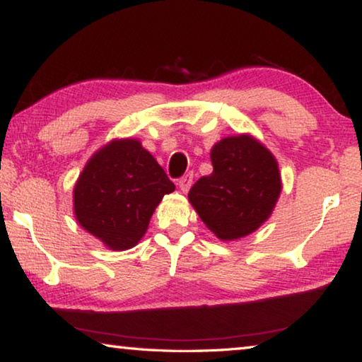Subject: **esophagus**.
<instances>
[{
  "mask_svg": "<svg viewBox=\"0 0 362 362\" xmlns=\"http://www.w3.org/2000/svg\"><path fill=\"white\" fill-rule=\"evenodd\" d=\"M193 183V174H185L179 179V187L183 193H187Z\"/></svg>",
  "mask_w": 362,
  "mask_h": 362,
  "instance_id": "esophagus-1",
  "label": "esophagus"
}]
</instances>
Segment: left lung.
<instances>
[{
	"instance_id": "1",
	"label": "left lung",
	"mask_w": 362,
	"mask_h": 362,
	"mask_svg": "<svg viewBox=\"0 0 362 362\" xmlns=\"http://www.w3.org/2000/svg\"><path fill=\"white\" fill-rule=\"evenodd\" d=\"M214 170L188 193L189 203L220 240L255 231L272 214L281 193L276 159L249 136L226 137L211 151Z\"/></svg>"
}]
</instances>
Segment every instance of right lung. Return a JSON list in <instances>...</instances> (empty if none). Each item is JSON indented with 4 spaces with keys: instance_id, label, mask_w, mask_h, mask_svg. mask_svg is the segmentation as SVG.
<instances>
[{
    "instance_id": "add662e5",
    "label": "right lung",
    "mask_w": 362,
    "mask_h": 362,
    "mask_svg": "<svg viewBox=\"0 0 362 362\" xmlns=\"http://www.w3.org/2000/svg\"><path fill=\"white\" fill-rule=\"evenodd\" d=\"M174 183L139 140H113L90 158L73 201L79 225L113 250L140 241Z\"/></svg>"
}]
</instances>
